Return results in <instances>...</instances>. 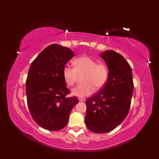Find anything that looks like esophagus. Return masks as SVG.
Instances as JSON below:
<instances>
[{"mask_svg": "<svg viewBox=\"0 0 159 159\" xmlns=\"http://www.w3.org/2000/svg\"><path fill=\"white\" fill-rule=\"evenodd\" d=\"M79 100L80 102H83L85 100V99L84 98H79Z\"/></svg>", "mask_w": 159, "mask_h": 159, "instance_id": "esophagus-1", "label": "esophagus"}]
</instances>
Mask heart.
Listing matches in <instances>:
<instances>
[{
    "label": "heart",
    "instance_id": "1",
    "mask_svg": "<svg viewBox=\"0 0 159 159\" xmlns=\"http://www.w3.org/2000/svg\"><path fill=\"white\" fill-rule=\"evenodd\" d=\"M74 67L66 66L62 75L67 85L73 86L79 75L84 74L81 84L72 90V95L82 98L90 95L96 89L103 88L109 79V68L106 63L98 61L88 56H80L73 61Z\"/></svg>",
    "mask_w": 159,
    "mask_h": 159
}]
</instances>
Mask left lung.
<instances>
[{"mask_svg":"<svg viewBox=\"0 0 159 159\" xmlns=\"http://www.w3.org/2000/svg\"><path fill=\"white\" fill-rule=\"evenodd\" d=\"M109 68L107 83L86 101L85 125L90 131L105 133L121 123L129 112L134 90L130 64L119 53L106 50L101 54Z\"/></svg>","mask_w":159,"mask_h":159,"instance_id":"obj_1","label":"left lung"}]
</instances>
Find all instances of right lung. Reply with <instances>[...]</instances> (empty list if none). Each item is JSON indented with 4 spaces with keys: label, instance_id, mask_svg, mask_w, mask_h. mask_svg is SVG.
Instances as JSON below:
<instances>
[{
    "label": "right lung",
    "instance_id": "right-lung-1",
    "mask_svg": "<svg viewBox=\"0 0 159 159\" xmlns=\"http://www.w3.org/2000/svg\"><path fill=\"white\" fill-rule=\"evenodd\" d=\"M74 56L69 48L57 44L45 48L32 61L26 80L28 107L32 118L43 128L60 130L67 125L71 109L79 102L70 93L62 71Z\"/></svg>",
    "mask_w": 159,
    "mask_h": 159
}]
</instances>
